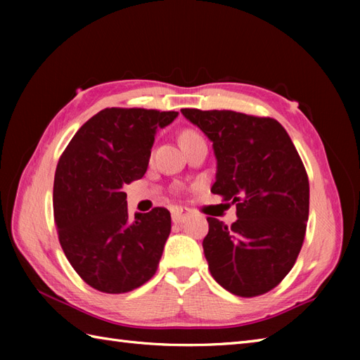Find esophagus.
Wrapping results in <instances>:
<instances>
[{
	"mask_svg": "<svg viewBox=\"0 0 360 360\" xmlns=\"http://www.w3.org/2000/svg\"><path fill=\"white\" fill-rule=\"evenodd\" d=\"M190 210L186 207H173L172 209V218L174 223H184V221L188 218Z\"/></svg>",
	"mask_w": 360,
	"mask_h": 360,
	"instance_id": "34e87169",
	"label": "esophagus"
}]
</instances>
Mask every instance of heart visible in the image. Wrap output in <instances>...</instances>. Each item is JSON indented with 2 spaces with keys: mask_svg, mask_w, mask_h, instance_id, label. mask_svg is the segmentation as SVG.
I'll return each instance as SVG.
<instances>
[{
  "mask_svg": "<svg viewBox=\"0 0 360 360\" xmlns=\"http://www.w3.org/2000/svg\"><path fill=\"white\" fill-rule=\"evenodd\" d=\"M195 137H200V134L195 133V131H190V129H187V131H184V133L181 134V142L188 141V139H195Z\"/></svg>",
  "mask_w": 360,
  "mask_h": 360,
  "instance_id": "heart-1",
  "label": "heart"
}]
</instances>
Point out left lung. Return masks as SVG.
Segmentation results:
<instances>
[{
  "instance_id": "obj_1",
  "label": "left lung",
  "mask_w": 360,
  "mask_h": 360,
  "mask_svg": "<svg viewBox=\"0 0 360 360\" xmlns=\"http://www.w3.org/2000/svg\"><path fill=\"white\" fill-rule=\"evenodd\" d=\"M217 158L212 193L236 204L232 226L209 217L202 241L212 277L240 297L262 295L292 269L309 215V181L286 129L271 117L181 110Z\"/></svg>"
}]
</instances>
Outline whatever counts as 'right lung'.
Instances as JSON below:
<instances>
[{
	"label": "right lung",
	"instance_id": "obj_1",
	"mask_svg": "<svg viewBox=\"0 0 360 360\" xmlns=\"http://www.w3.org/2000/svg\"><path fill=\"white\" fill-rule=\"evenodd\" d=\"M176 117V111L105 108L80 127L58 160V240L74 271L97 290L124 294L156 274L170 212L155 207L129 219L124 186L145 174L156 131Z\"/></svg>",
	"mask_w": 360,
	"mask_h": 360
}]
</instances>
